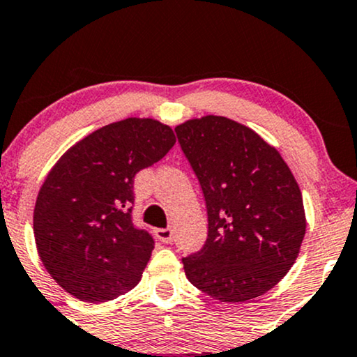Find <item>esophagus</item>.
<instances>
[{"mask_svg": "<svg viewBox=\"0 0 357 357\" xmlns=\"http://www.w3.org/2000/svg\"><path fill=\"white\" fill-rule=\"evenodd\" d=\"M156 238L160 239L161 243H171V241H173V238H174V233H173V229H171V227H166V229H158L156 231Z\"/></svg>", "mask_w": 357, "mask_h": 357, "instance_id": "1", "label": "esophagus"}]
</instances>
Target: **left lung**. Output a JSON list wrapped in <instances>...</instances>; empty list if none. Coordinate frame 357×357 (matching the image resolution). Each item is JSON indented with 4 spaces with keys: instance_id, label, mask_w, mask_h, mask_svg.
Listing matches in <instances>:
<instances>
[{
    "instance_id": "8db88e82",
    "label": "left lung",
    "mask_w": 357,
    "mask_h": 357,
    "mask_svg": "<svg viewBox=\"0 0 357 357\" xmlns=\"http://www.w3.org/2000/svg\"><path fill=\"white\" fill-rule=\"evenodd\" d=\"M176 132L208 208V239L183 259L186 278L221 303L259 298L293 268L306 234L298 181L273 144L234 119L206 114Z\"/></svg>"
}]
</instances>
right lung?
Returning a JSON list of instances; mask_svg holds the SVG:
<instances>
[{
	"label": "right lung",
	"mask_w": 357,
	"mask_h": 357,
	"mask_svg": "<svg viewBox=\"0 0 357 357\" xmlns=\"http://www.w3.org/2000/svg\"><path fill=\"white\" fill-rule=\"evenodd\" d=\"M174 143L167 124L126 118L81 137L51 167L34 204V241L66 293L106 303L141 281L154 241L131 221L132 181Z\"/></svg>",
	"instance_id": "add662e5"
}]
</instances>
